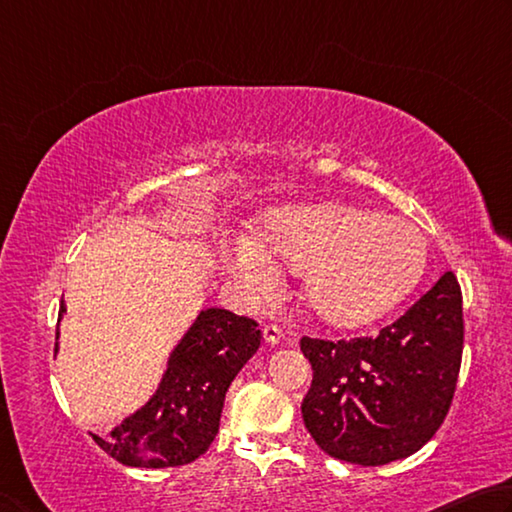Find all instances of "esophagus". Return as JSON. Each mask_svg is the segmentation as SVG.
<instances>
[{
    "mask_svg": "<svg viewBox=\"0 0 512 512\" xmlns=\"http://www.w3.org/2000/svg\"><path fill=\"white\" fill-rule=\"evenodd\" d=\"M263 339H265V344L279 346V344L283 342L281 328H279V326H265V328H263Z\"/></svg>",
    "mask_w": 512,
    "mask_h": 512,
    "instance_id": "esophagus-1",
    "label": "esophagus"
}]
</instances>
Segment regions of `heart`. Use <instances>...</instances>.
Here are the masks:
<instances>
[{"label":"heart","mask_w":512,"mask_h":512,"mask_svg":"<svg viewBox=\"0 0 512 512\" xmlns=\"http://www.w3.org/2000/svg\"><path fill=\"white\" fill-rule=\"evenodd\" d=\"M427 263L414 224L348 202L281 206L265 215L254 242H242L233 276L258 292L276 267L299 274V303L319 324L355 330L407 299Z\"/></svg>","instance_id":"obj_1"}]
</instances>
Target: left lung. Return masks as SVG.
<instances>
[{"mask_svg": "<svg viewBox=\"0 0 512 512\" xmlns=\"http://www.w3.org/2000/svg\"><path fill=\"white\" fill-rule=\"evenodd\" d=\"M312 384L301 414L333 459L387 465L429 443L450 411L463 355V299L445 272L396 324L351 342L301 339Z\"/></svg>", "mask_w": 512, "mask_h": 512, "instance_id": "left-lung-1", "label": "left lung"}]
</instances>
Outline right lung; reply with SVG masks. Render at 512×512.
Wrapping results in <instances>:
<instances>
[{"mask_svg": "<svg viewBox=\"0 0 512 512\" xmlns=\"http://www.w3.org/2000/svg\"><path fill=\"white\" fill-rule=\"evenodd\" d=\"M60 303L58 324L65 317ZM256 321L224 308H204L168 353L152 396L96 443L132 468H175L209 450L220 429L224 396L261 346ZM60 326L56 353L60 351Z\"/></svg>", "mask_w": 512, "mask_h": 512, "instance_id": "add662e5", "label": "right lung"}]
</instances>
